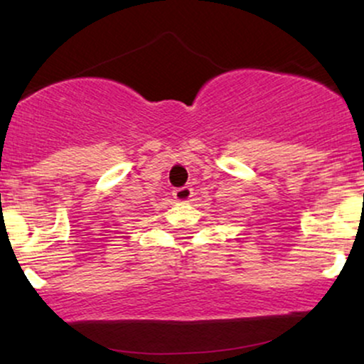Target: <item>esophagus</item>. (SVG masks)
Listing matches in <instances>:
<instances>
[{
  "label": "esophagus",
  "mask_w": 364,
  "mask_h": 364,
  "mask_svg": "<svg viewBox=\"0 0 364 364\" xmlns=\"http://www.w3.org/2000/svg\"><path fill=\"white\" fill-rule=\"evenodd\" d=\"M173 196H174V200H176V202L186 203V202H190V198L193 196V190H191V188H188V186L176 188V190L173 191Z\"/></svg>",
  "instance_id": "1"
}]
</instances>
